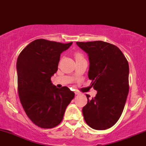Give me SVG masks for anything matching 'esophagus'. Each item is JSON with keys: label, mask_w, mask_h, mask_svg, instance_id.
Wrapping results in <instances>:
<instances>
[{"label": "esophagus", "mask_w": 146, "mask_h": 146, "mask_svg": "<svg viewBox=\"0 0 146 146\" xmlns=\"http://www.w3.org/2000/svg\"><path fill=\"white\" fill-rule=\"evenodd\" d=\"M74 93H75V94H76V95L80 94V92H79L78 91H75V92H74Z\"/></svg>", "instance_id": "34e87169"}]
</instances>
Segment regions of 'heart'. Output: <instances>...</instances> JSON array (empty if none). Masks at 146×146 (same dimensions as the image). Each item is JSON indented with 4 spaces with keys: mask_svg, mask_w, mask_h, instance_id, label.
I'll list each match as a JSON object with an SVG mask.
<instances>
[{
    "mask_svg": "<svg viewBox=\"0 0 146 146\" xmlns=\"http://www.w3.org/2000/svg\"><path fill=\"white\" fill-rule=\"evenodd\" d=\"M74 57L76 60L84 58V56L80 52H76L74 53Z\"/></svg>",
    "mask_w": 146,
    "mask_h": 146,
    "instance_id": "b5f03b06",
    "label": "heart"
}]
</instances>
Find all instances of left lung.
I'll use <instances>...</instances> for the list:
<instances>
[{"label":"left lung","mask_w":146,"mask_h":146,"mask_svg":"<svg viewBox=\"0 0 146 146\" xmlns=\"http://www.w3.org/2000/svg\"><path fill=\"white\" fill-rule=\"evenodd\" d=\"M88 54V78L98 93L83 108L85 121L92 128L104 130L120 117L129 92V64L116 46L103 41L77 42Z\"/></svg>","instance_id":"left-lung-1"}]
</instances>
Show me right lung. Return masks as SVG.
<instances>
[{
    "label": "right lung",
    "mask_w": 146,
    "mask_h": 146,
    "mask_svg": "<svg viewBox=\"0 0 146 146\" xmlns=\"http://www.w3.org/2000/svg\"><path fill=\"white\" fill-rule=\"evenodd\" d=\"M72 44L37 39L24 48L17 62L18 92L29 119L42 128H52L62 120L74 97L68 88H57L51 76L58 70L60 54Z\"/></svg>",
    "instance_id": "add662e5"
}]
</instances>
